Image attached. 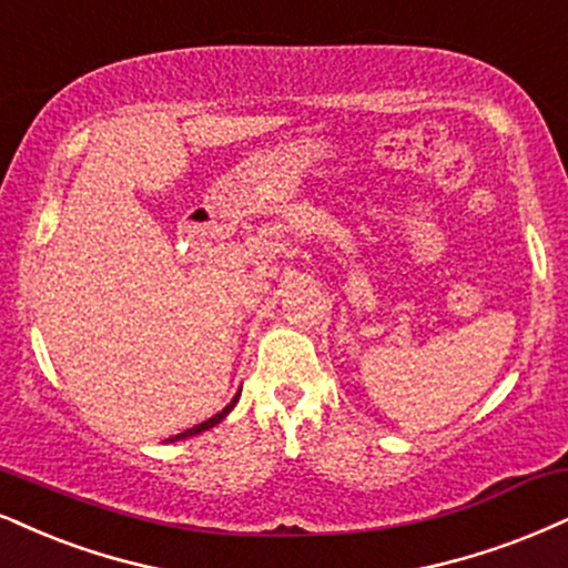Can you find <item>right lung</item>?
Returning <instances> with one entry per match:
<instances>
[{
    "label": "right lung",
    "mask_w": 568,
    "mask_h": 568,
    "mask_svg": "<svg viewBox=\"0 0 568 568\" xmlns=\"http://www.w3.org/2000/svg\"><path fill=\"white\" fill-rule=\"evenodd\" d=\"M236 400H240V395H236V397H234V400H231V403L226 405V408H223L221 413H215V416H213V418H207V422H202V424H197V426H192V429H186V432H181V434H176V437H171V443H176V439H184V437H194V434H200V432H205V429H213V426H215V424H221V422H223V418H226V416H229V413H231V408H234V405H236Z\"/></svg>",
    "instance_id": "right-lung-1"
}]
</instances>
